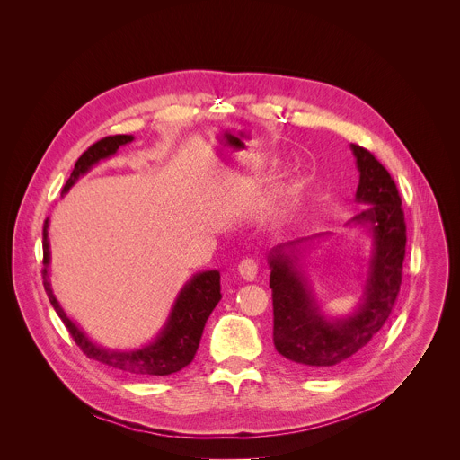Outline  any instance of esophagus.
<instances>
[{
  "label": "esophagus",
  "mask_w": 460,
  "mask_h": 460,
  "mask_svg": "<svg viewBox=\"0 0 460 460\" xmlns=\"http://www.w3.org/2000/svg\"><path fill=\"white\" fill-rule=\"evenodd\" d=\"M238 273L245 280H254L256 275H258V264L252 258H243L238 264Z\"/></svg>",
  "instance_id": "esophagus-1"
}]
</instances>
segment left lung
I'll return each mask as SVG.
<instances>
[{
  "label": "left lung",
  "instance_id": "1",
  "mask_svg": "<svg viewBox=\"0 0 460 460\" xmlns=\"http://www.w3.org/2000/svg\"><path fill=\"white\" fill-rule=\"evenodd\" d=\"M351 151L360 171L355 199L366 208L348 224L369 229L373 238L369 273L358 309L339 320L322 314L293 252L295 245L307 238L279 245L270 252L273 342L284 358L307 373L335 369L364 349L389 318L402 284L406 222L399 189L367 149L351 144Z\"/></svg>",
  "mask_w": 460,
  "mask_h": 460
}]
</instances>
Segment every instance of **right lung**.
Wrapping results in <instances>:
<instances>
[{"label": "right lung", "instance_id": "1", "mask_svg": "<svg viewBox=\"0 0 460 460\" xmlns=\"http://www.w3.org/2000/svg\"><path fill=\"white\" fill-rule=\"evenodd\" d=\"M135 138L130 135H116V137H105L100 142L93 144L76 162L71 178L63 187V192H67L76 180L85 174L93 165H96L100 160H105L116 151L133 142ZM49 220L43 224V286L47 291V296L61 318V322L67 327L75 342L80 346V349L93 360H98L112 369H118L127 375L137 376H165L172 375L185 366H189L199 349L204 325L220 302V273L218 271H204L194 275L180 291L171 314L164 325L160 335L149 342L147 346L133 351H118V349H105L96 346L89 341V337L80 330V327L65 314L61 305L58 304L50 282H49V261H50V251H49Z\"/></svg>", "mask_w": 460, "mask_h": 460}]
</instances>
